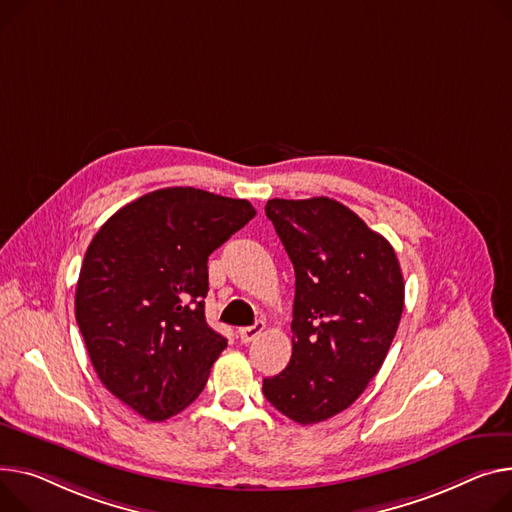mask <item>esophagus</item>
I'll list each match as a JSON object with an SVG mask.
<instances>
[{
    "instance_id": "obj_1",
    "label": "esophagus",
    "mask_w": 512,
    "mask_h": 512,
    "mask_svg": "<svg viewBox=\"0 0 512 512\" xmlns=\"http://www.w3.org/2000/svg\"><path fill=\"white\" fill-rule=\"evenodd\" d=\"M263 331H265V323H263V321H257L255 325L238 329V339H241L243 344H251L253 339H257Z\"/></svg>"
}]
</instances>
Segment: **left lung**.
<instances>
[{
    "instance_id": "left-lung-1",
    "label": "left lung",
    "mask_w": 512,
    "mask_h": 512,
    "mask_svg": "<svg viewBox=\"0 0 512 512\" xmlns=\"http://www.w3.org/2000/svg\"><path fill=\"white\" fill-rule=\"evenodd\" d=\"M294 265L292 358L265 399L298 424L344 412L383 366L403 313V276L385 236L329 197L269 199Z\"/></svg>"
}]
</instances>
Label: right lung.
Instances as JSON below:
<instances>
[{
  "label": "right lung",
  "mask_w": 512,
  "mask_h": 512,
  "mask_svg": "<svg viewBox=\"0 0 512 512\" xmlns=\"http://www.w3.org/2000/svg\"><path fill=\"white\" fill-rule=\"evenodd\" d=\"M255 208L195 187L142 195L94 234L76 321L100 383L150 422L197 399L226 337L206 323L208 257Z\"/></svg>",
  "instance_id": "add662e5"
}]
</instances>
